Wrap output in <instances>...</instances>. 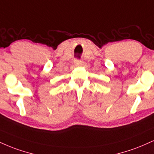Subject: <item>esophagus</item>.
Here are the masks:
<instances>
[{"label": "esophagus", "instance_id": "1", "mask_svg": "<svg viewBox=\"0 0 154 154\" xmlns=\"http://www.w3.org/2000/svg\"><path fill=\"white\" fill-rule=\"evenodd\" d=\"M75 64L76 66H82L83 64V61L79 60V59H75Z\"/></svg>", "mask_w": 154, "mask_h": 154}]
</instances>
